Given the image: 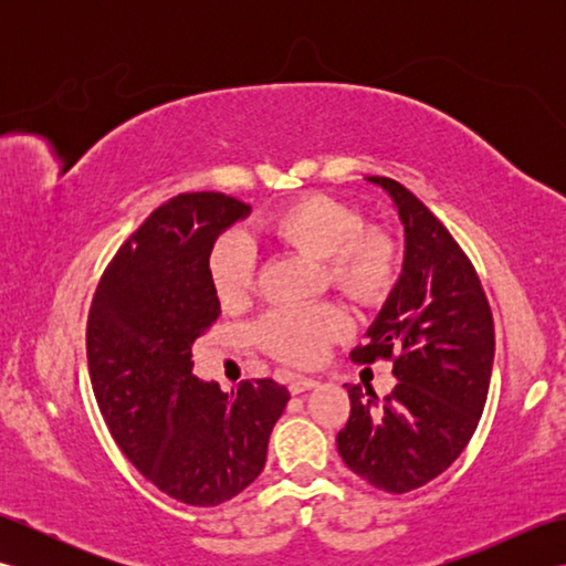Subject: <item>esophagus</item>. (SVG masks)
Segmentation results:
<instances>
[{
  "label": "esophagus",
  "mask_w": 566,
  "mask_h": 566,
  "mask_svg": "<svg viewBox=\"0 0 566 566\" xmlns=\"http://www.w3.org/2000/svg\"><path fill=\"white\" fill-rule=\"evenodd\" d=\"M316 379L314 377H292L290 379V391L292 394H302V391H308V389H314L316 387Z\"/></svg>",
  "instance_id": "1"
}]
</instances>
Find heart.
I'll return each mask as SVG.
<instances>
[{
    "label": "heart",
    "instance_id": "obj_1",
    "mask_svg": "<svg viewBox=\"0 0 566 566\" xmlns=\"http://www.w3.org/2000/svg\"><path fill=\"white\" fill-rule=\"evenodd\" d=\"M260 233L276 248L323 260L331 286L363 306L381 304L399 276L401 255L391 233L363 226L359 211L326 195L284 203L260 226ZM207 270L223 306L245 304L255 284V250L245 235L223 233L209 252ZM345 331L347 318L340 308L294 306L270 311L255 326V340L280 363L306 367L316 365Z\"/></svg>",
    "mask_w": 566,
    "mask_h": 566
}]
</instances>
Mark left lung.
Returning <instances> with one entry per match:
<instances>
[{"label":"left lung","mask_w":566,"mask_h":566,"mask_svg":"<svg viewBox=\"0 0 566 566\" xmlns=\"http://www.w3.org/2000/svg\"><path fill=\"white\" fill-rule=\"evenodd\" d=\"M367 179L399 209L406 258L350 357L391 359L399 384L384 399L367 384H347L350 418L338 452L371 486L406 494L442 474L474 436L494 365V316L472 260L436 213L396 179Z\"/></svg>","instance_id":"left-lung-1"}]
</instances>
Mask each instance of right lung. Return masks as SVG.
<instances>
[{
	"label": "right lung",
	"mask_w": 566,
	"mask_h": 566,
	"mask_svg": "<svg viewBox=\"0 0 566 566\" xmlns=\"http://www.w3.org/2000/svg\"><path fill=\"white\" fill-rule=\"evenodd\" d=\"M250 207L221 191L177 195L118 248L94 292L87 363L112 438L138 472L187 506H219L255 482L290 391L231 394L191 375V345L221 316L209 252Z\"/></svg>",
	"instance_id": "obj_1"
}]
</instances>
